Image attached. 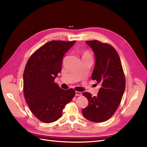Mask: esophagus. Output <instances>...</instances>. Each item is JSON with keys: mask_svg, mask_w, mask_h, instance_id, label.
Masks as SVG:
<instances>
[{"mask_svg": "<svg viewBox=\"0 0 147 147\" xmlns=\"http://www.w3.org/2000/svg\"><path fill=\"white\" fill-rule=\"evenodd\" d=\"M82 94L81 92L75 91V96H82Z\"/></svg>", "mask_w": 147, "mask_h": 147, "instance_id": "34e87169", "label": "esophagus"}]
</instances>
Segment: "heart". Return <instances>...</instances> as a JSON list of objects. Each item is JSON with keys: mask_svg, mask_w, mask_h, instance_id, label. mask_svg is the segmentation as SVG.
<instances>
[{"mask_svg": "<svg viewBox=\"0 0 147 147\" xmlns=\"http://www.w3.org/2000/svg\"><path fill=\"white\" fill-rule=\"evenodd\" d=\"M83 56H91V55H90V53L88 52V51L84 52V54H83Z\"/></svg>", "mask_w": 147, "mask_h": 147, "instance_id": "obj_1", "label": "heart"}]
</instances>
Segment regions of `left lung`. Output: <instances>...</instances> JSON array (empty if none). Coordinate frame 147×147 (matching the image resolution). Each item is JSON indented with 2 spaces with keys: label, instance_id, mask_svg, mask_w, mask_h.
Masks as SVG:
<instances>
[{
  "label": "left lung",
  "instance_id": "left-lung-1",
  "mask_svg": "<svg viewBox=\"0 0 147 147\" xmlns=\"http://www.w3.org/2000/svg\"><path fill=\"white\" fill-rule=\"evenodd\" d=\"M96 59L92 79L100 84L97 96L84 92L88 105L82 110L84 117L89 121L102 123L107 121L116 112L125 90V78L119 56L109 44L97 40L86 41Z\"/></svg>",
  "mask_w": 147,
  "mask_h": 147
}]
</instances>
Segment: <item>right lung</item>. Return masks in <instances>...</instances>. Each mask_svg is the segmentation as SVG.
<instances>
[{"label": "right lung", "mask_w": 147, "mask_h": 147, "mask_svg": "<svg viewBox=\"0 0 147 147\" xmlns=\"http://www.w3.org/2000/svg\"><path fill=\"white\" fill-rule=\"evenodd\" d=\"M76 41L48 42L34 52L23 74L25 99L32 113L41 121L50 123L59 119L63 110L75 96L73 89L63 90L56 84L65 53Z\"/></svg>", "instance_id": "right-lung-1"}]
</instances>
